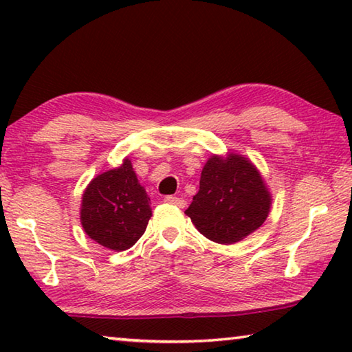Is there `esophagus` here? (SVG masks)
<instances>
[{
	"instance_id": "obj_1",
	"label": "esophagus",
	"mask_w": 352,
	"mask_h": 352,
	"mask_svg": "<svg viewBox=\"0 0 352 352\" xmlns=\"http://www.w3.org/2000/svg\"><path fill=\"white\" fill-rule=\"evenodd\" d=\"M164 201H166V204L175 205V206H178V208H184V205H186V201H184L183 199L174 197V195H168V197H164Z\"/></svg>"
}]
</instances>
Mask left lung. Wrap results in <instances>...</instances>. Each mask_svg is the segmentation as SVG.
Returning <instances> with one entry per match:
<instances>
[{"instance_id":"1","label":"left lung","mask_w":352,"mask_h":352,"mask_svg":"<svg viewBox=\"0 0 352 352\" xmlns=\"http://www.w3.org/2000/svg\"><path fill=\"white\" fill-rule=\"evenodd\" d=\"M272 195L248 158L212 155L204 166L200 189L184 214L201 234L217 243H234L265 222Z\"/></svg>"}]
</instances>
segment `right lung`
<instances>
[{
	"mask_svg": "<svg viewBox=\"0 0 352 352\" xmlns=\"http://www.w3.org/2000/svg\"><path fill=\"white\" fill-rule=\"evenodd\" d=\"M151 199L141 186L132 162L93 178L82 195L80 223L94 242L122 252L144 234L152 217Z\"/></svg>",
	"mask_w": 352,
	"mask_h": 352,
	"instance_id": "add662e5",
	"label": "right lung"
}]
</instances>
